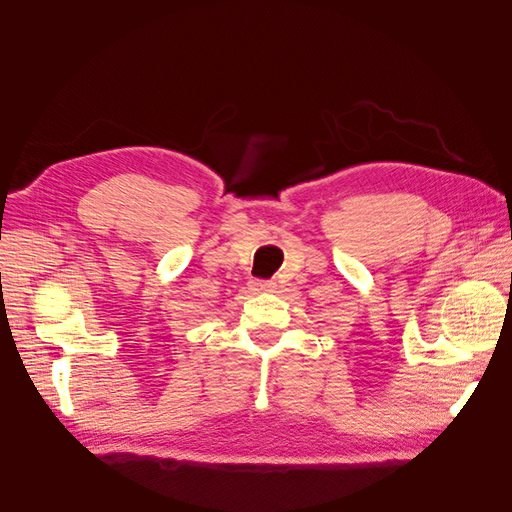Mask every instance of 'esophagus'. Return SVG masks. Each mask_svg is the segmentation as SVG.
<instances>
[{"mask_svg":"<svg viewBox=\"0 0 512 512\" xmlns=\"http://www.w3.org/2000/svg\"><path fill=\"white\" fill-rule=\"evenodd\" d=\"M275 282L273 280H254L252 282V288L256 290V292H271V290H275Z\"/></svg>","mask_w":512,"mask_h":512,"instance_id":"esophagus-1","label":"esophagus"}]
</instances>
